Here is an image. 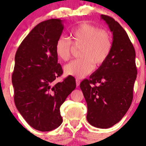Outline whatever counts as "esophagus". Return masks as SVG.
<instances>
[{
    "instance_id": "34e87169",
    "label": "esophagus",
    "mask_w": 146,
    "mask_h": 146,
    "mask_svg": "<svg viewBox=\"0 0 146 146\" xmlns=\"http://www.w3.org/2000/svg\"><path fill=\"white\" fill-rule=\"evenodd\" d=\"M75 82H76V86L78 87L80 86V80H79V79L76 78V80H75Z\"/></svg>"
}]
</instances>
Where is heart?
I'll return each instance as SVG.
<instances>
[{"instance_id":"1","label":"heart","mask_w":146,"mask_h":146,"mask_svg":"<svg viewBox=\"0 0 146 146\" xmlns=\"http://www.w3.org/2000/svg\"><path fill=\"white\" fill-rule=\"evenodd\" d=\"M71 36L73 43L82 46L79 56L64 66L66 75L83 78L91 73L97 66H101L106 61L112 51V40L108 32L100 29L89 23H81L72 29ZM57 56L63 61H67L71 56V42L61 36L55 45Z\"/></svg>"}]
</instances>
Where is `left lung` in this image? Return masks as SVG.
I'll return each instance as SVG.
<instances>
[{
	"label": "left lung",
	"instance_id": "8db88e82",
	"mask_svg": "<svg viewBox=\"0 0 146 146\" xmlns=\"http://www.w3.org/2000/svg\"><path fill=\"white\" fill-rule=\"evenodd\" d=\"M113 33L112 51L103 64L80 83L87 104V121L96 128H108L127 113L137 78L135 48L123 27L113 18L101 15Z\"/></svg>",
	"mask_w": 146,
	"mask_h": 146
}]
</instances>
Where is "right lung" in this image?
<instances>
[{
	"instance_id": "right-lung-1",
	"label": "right lung",
	"mask_w": 146,
	"mask_h": 146,
	"mask_svg": "<svg viewBox=\"0 0 146 146\" xmlns=\"http://www.w3.org/2000/svg\"><path fill=\"white\" fill-rule=\"evenodd\" d=\"M63 29L62 20L42 22L23 40L15 56L11 78L15 104L29 125L42 132L61 125L60 108L76 87L71 75L54 82L63 73L55 51Z\"/></svg>"
}]
</instances>
